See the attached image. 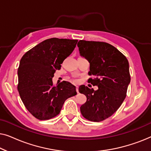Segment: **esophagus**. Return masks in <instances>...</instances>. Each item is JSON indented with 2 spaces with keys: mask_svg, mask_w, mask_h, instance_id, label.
Instances as JSON below:
<instances>
[{
  "mask_svg": "<svg viewBox=\"0 0 151 151\" xmlns=\"http://www.w3.org/2000/svg\"><path fill=\"white\" fill-rule=\"evenodd\" d=\"M76 92H77L78 93H79V91H78V86H76Z\"/></svg>",
  "mask_w": 151,
  "mask_h": 151,
  "instance_id": "34e87169",
  "label": "esophagus"
}]
</instances>
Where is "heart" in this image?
<instances>
[{
  "instance_id": "heart-1",
  "label": "heart",
  "mask_w": 151,
  "mask_h": 151,
  "mask_svg": "<svg viewBox=\"0 0 151 151\" xmlns=\"http://www.w3.org/2000/svg\"><path fill=\"white\" fill-rule=\"evenodd\" d=\"M75 81H76V80H75Z\"/></svg>"
}]
</instances>
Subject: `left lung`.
Returning <instances> with one entry per match:
<instances>
[{
  "label": "left lung",
  "instance_id": "obj_1",
  "mask_svg": "<svg viewBox=\"0 0 151 151\" xmlns=\"http://www.w3.org/2000/svg\"><path fill=\"white\" fill-rule=\"evenodd\" d=\"M80 53L90 63L88 82L98 86L94 91L88 86L79 87L86 101L80 106L82 116L91 122H101L111 117L119 108L127 96L131 82L129 61L113 45L99 41L80 40Z\"/></svg>",
  "mask_w": 151,
  "mask_h": 151
}]
</instances>
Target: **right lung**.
I'll use <instances>...</instances> for the list:
<instances>
[{
	"label": "right lung",
	"instance_id": "1",
	"mask_svg": "<svg viewBox=\"0 0 151 151\" xmlns=\"http://www.w3.org/2000/svg\"><path fill=\"white\" fill-rule=\"evenodd\" d=\"M77 40L47 39L24 53L18 69V91L24 106L36 119L46 120L60 112L67 98L77 94L76 86L63 81L54 85L52 78L73 52Z\"/></svg>",
	"mask_w": 151,
	"mask_h": 151
}]
</instances>
